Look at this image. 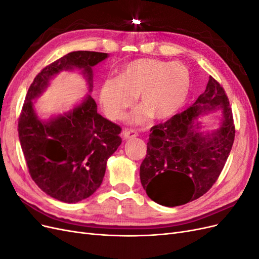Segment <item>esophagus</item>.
Returning a JSON list of instances; mask_svg holds the SVG:
<instances>
[{
    "mask_svg": "<svg viewBox=\"0 0 259 259\" xmlns=\"http://www.w3.org/2000/svg\"><path fill=\"white\" fill-rule=\"evenodd\" d=\"M138 136V133L136 131H133V130H124L122 132V137L124 139H130V138H134Z\"/></svg>",
    "mask_w": 259,
    "mask_h": 259,
    "instance_id": "esophagus-1",
    "label": "esophagus"
}]
</instances>
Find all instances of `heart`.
Listing matches in <instances>:
<instances>
[{
    "mask_svg": "<svg viewBox=\"0 0 259 259\" xmlns=\"http://www.w3.org/2000/svg\"><path fill=\"white\" fill-rule=\"evenodd\" d=\"M188 69L180 62L143 58L130 62L117 79L104 83L100 103L107 116L117 121L124 117L138 96L140 105L128 116L132 124H146L173 116L185 103L189 92Z\"/></svg>",
    "mask_w": 259,
    "mask_h": 259,
    "instance_id": "b5f03b06",
    "label": "heart"
}]
</instances>
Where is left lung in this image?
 Wrapping results in <instances>:
<instances>
[{"instance_id": "left-lung-1", "label": "left lung", "mask_w": 259, "mask_h": 259, "mask_svg": "<svg viewBox=\"0 0 259 259\" xmlns=\"http://www.w3.org/2000/svg\"><path fill=\"white\" fill-rule=\"evenodd\" d=\"M221 108V127L203 136L196 130L202 113ZM140 182L148 197L164 206H178L206 193L221 175L233 145L234 128L229 99L209 75L206 90L185 111L150 130Z\"/></svg>"}]
</instances>
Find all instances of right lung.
<instances>
[{
    "label": "right lung",
    "mask_w": 259,
    "mask_h": 259,
    "mask_svg": "<svg viewBox=\"0 0 259 259\" xmlns=\"http://www.w3.org/2000/svg\"><path fill=\"white\" fill-rule=\"evenodd\" d=\"M106 53L77 51L65 55L41 70L30 85L18 120V136L29 174L42 191L66 203L89 198L100 187L106 164L122 143V128L97 113L89 96L65 115L49 122L37 119L32 99L61 70L83 69L92 91V67Z\"/></svg>",
    "instance_id": "obj_1"
}]
</instances>
